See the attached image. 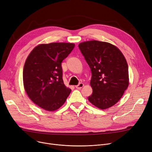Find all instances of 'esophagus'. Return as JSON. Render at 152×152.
Segmentation results:
<instances>
[{"mask_svg": "<svg viewBox=\"0 0 152 152\" xmlns=\"http://www.w3.org/2000/svg\"><path fill=\"white\" fill-rule=\"evenodd\" d=\"M83 86H84V84L82 83H80L78 85L76 86L75 87H76L77 89H81V88H82Z\"/></svg>", "mask_w": 152, "mask_h": 152, "instance_id": "1", "label": "esophagus"}]
</instances>
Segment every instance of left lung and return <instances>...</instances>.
Here are the masks:
<instances>
[{"label":"left lung","mask_w":152,"mask_h":152,"mask_svg":"<svg viewBox=\"0 0 152 152\" xmlns=\"http://www.w3.org/2000/svg\"><path fill=\"white\" fill-rule=\"evenodd\" d=\"M92 72L93 93L89 102L101 110L119 102L129 85L128 66L124 55L115 45L96 40L78 45Z\"/></svg>","instance_id":"left-lung-1"}]
</instances>
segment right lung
<instances>
[{
  "instance_id": "add662e5",
  "label": "right lung",
  "mask_w": 152,
  "mask_h": 152,
  "mask_svg": "<svg viewBox=\"0 0 152 152\" xmlns=\"http://www.w3.org/2000/svg\"><path fill=\"white\" fill-rule=\"evenodd\" d=\"M75 46L67 42L41 44L27 56L23 69L24 89L32 102L44 110H58L71 91L64 84L61 63Z\"/></svg>"
}]
</instances>
